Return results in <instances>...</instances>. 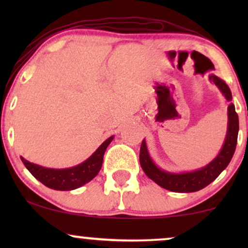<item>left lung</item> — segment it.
<instances>
[{
  "instance_id": "1",
  "label": "left lung",
  "mask_w": 248,
  "mask_h": 248,
  "mask_svg": "<svg viewBox=\"0 0 248 248\" xmlns=\"http://www.w3.org/2000/svg\"><path fill=\"white\" fill-rule=\"evenodd\" d=\"M209 80L215 82L220 92L223 93L227 102V132L220 152L213 160L201 169L186 172H170L156 166L148 152L146 140L142 141L140 149V164L143 171L156 184L173 192H195L212 183L220 172L229 166L235 152L239 132V119L235 113L234 105L232 104V93L226 82L217 76L210 75Z\"/></svg>"
}]
</instances>
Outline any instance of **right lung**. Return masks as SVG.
<instances>
[{
  "instance_id": "1",
  "label": "right lung",
  "mask_w": 248,
  "mask_h": 248,
  "mask_svg": "<svg viewBox=\"0 0 248 248\" xmlns=\"http://www.w3.org/2000/svg\"><path fill=\"white\" fill-rule=\"evenodd\" d=\"M113 139L114 136L108 138L86 161L78 166L65 168V169H51V168L38 166L27 161L22 156L21 160L31 175L42 182L45 186L59 191H70L88 183L98 175L104 161V154Z\"/></svg>"
}]
</instances>
